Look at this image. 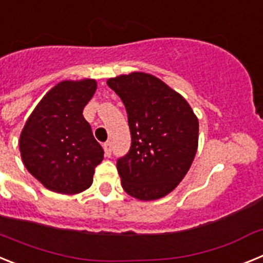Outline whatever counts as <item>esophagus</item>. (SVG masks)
I'll return each instance as SVG.
<instances>
[{
    "instance_id": "esophagus-1",
    "label": "esophagus",
    "mask_w": 263,
    "mask_h": 263,
    "mask_svg": "<svg viewBox=\"0 0 263 263\" xmlns=\"http://www.w3.org/2000/svg\"><path fill=\"white\" fill-rule=\"evenodd\" d=\"M103 147H104V152H105L106 157H110L111 155V142L110 141H106V142L103 145Z\"/></svg>"
}]
</instances>
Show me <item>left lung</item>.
Wrapping results in <instances>:
<instances>
[{"instance_id": "obj_1", "label": "left lung", "mask_w": 263, "mask_h": 263, "mask_svg": "<svg viewBox=\"0 0 263 263\" xmlns=\"http://www.w3.org/2000/svg\"><path fill=\"white\" fill-rule=\"evenodd\" d=\"M127 113L132 145L117 159L121 184L139 200L166 196L182 182L197 150L199 121L163 81L133 72L106 81Z\"/></svg>"}]
</instances>
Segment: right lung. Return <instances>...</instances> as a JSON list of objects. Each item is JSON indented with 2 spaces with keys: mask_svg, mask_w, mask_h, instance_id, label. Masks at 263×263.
Returning a JSON list of instances; mask_svg holds the SVG:
<instances>
[{
  "mask_svg": "<svg viewBox=\"0 0 263 263\" xmlns=\"http://www.w3.org/2000/svg\"><path fill=\"white\" fill-rule=\"evenodd\" d=\"M96 81H62L36 105L20 138L23 164L50 191L73 195L93 182L104 150L95 139L83 109Z\"/></svg>",
  "mask_w": 263,
  "mask_h": 263,
  "instance_id": "right-lung-1",
  "label": "right lung"
}]
</instances>
